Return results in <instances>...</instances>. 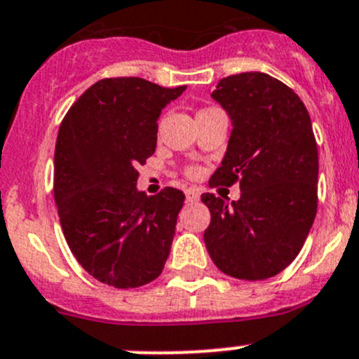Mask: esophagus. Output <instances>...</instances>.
<instances>
[{"label": "esophagus", "instance_id": "1", "mask_svg": "<svg viewBox=\"0 0 359 359\" xmlns=\"http://www.w3.org/2000/svg\"><path fill=\"white\" fill-rule=\"evenodd\" d=\"M185 196H187V201H189V203L199 201V190H197V189H187Z\"/></svg>", "mask_w": 359, "mask_h": 359}]
</instances>
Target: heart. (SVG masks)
<instances>
[{
    "mask_svg": "<svg viewBox=\"0 0 359 359\" xmlns=\"http://www.w3.org/2000/svg\"><path fill=\"white\" fill-rule=\"evenodd\" d=\"M208 110H213V108H203V110H199V114H205V111H208ZM187 174L192 177H196V176H199V170H197L196 167H190V169L187 170Z\"/></svg>",
    "mask_w": 359,
    "mask_h": 359,
    "instance_id": "b5f03b06",
    "label": "heart"
}]
</instances>
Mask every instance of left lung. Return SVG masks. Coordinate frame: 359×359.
I'll return each mask as SVG.
<instances>
[{
  "label": "left lung",
  "mask_w": 359,
  "mask_h": 359,
  "mask_svg": "<svg viewBox=\"0 0 359 359\" xmlns=\"http://www.w3.org/2000/svg\"><path fill=\"white\" fill-rule=\"evenodd\" d=\"M231 117V137L210 187L240 183V199H201L212 213L210 258L236 279L287 269L317 215L318 151L310 114L290 87L265 72L222 78L212 94Z\"/></svg>",
  "instance_id": "left-lung-1"
}]
</instances>
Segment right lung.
<instances>
[{
    "label": "right lung",
    "instance_id": "obj_1",
    "mask_svg": "<svg viewBox=\"0 0 359 359\" xmlns=\"http://www.w3.org/2000/svg\"><path fill=\"white\" fill-rule=\"evenodd\" d=\"M185 85L104 78L81 94L60 124L53 194L67 245L81 267L115 288H137L162 274L185 194L137 190L156 147L162 108Z\"/></svg>",
    "mask_w": 359,
    "mask_h": 359
}]
</instances>
